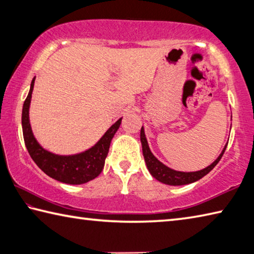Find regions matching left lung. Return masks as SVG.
Here are the masks:
<instances>
[{
	"label": "left lung",
	"instance_id": "8db88e82",
	"mask_svg": "<svg viewBox=\"0 0 254 254\" xmlns=\"http://www.w3.org/2000/svg\"><path fill=\"white\" fill-rule=\"evenodd\" d=\"M140 139L141 143H142V152L144 157V161L147 163V167L149 169V173L151 174L154 178L159 182L163 184L171 185V186H180V185H187L191 184L194 182H197L200 178H203L205 175H207L210 170H212L215 166L217 165L218 161L221 160V158L226 149V145L223 149L222 153L218 156V158L215 160L212 165L206 167L205 169L199 170V171H194V173H183V171H176L168 168V167L163 165L158 159L153 156L152 152L150 151L147 137L144 134L143 127H141V133H140Z\"/></svg>",
	"mask_w": 254,
	"mask_h": 254
}]
</instances>
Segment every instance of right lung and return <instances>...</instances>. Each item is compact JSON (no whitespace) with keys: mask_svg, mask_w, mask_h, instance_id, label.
I'll return each mask as SVG.
<instances>
[{"mask_svg":"<svg viewBox=\"0 0 254 254\" xmlns=\"http://www.w3.org/2000/svg\"><path fill=\"white\" fill-rule=\"evenodd\" d=\"M33 85L34 78L31 81V87H30V92L23 103L22 109L23 139L30 157L46 175L58 182L70 185H80L96 178L102 173L105 158L109 153L111 141L120 127L122 118L118 120L105 132L102 139L87 151L72 154V156H58V154L51 153L37 142L33 136L31 126H30L29 107L30 102H31Z\"/></svg>","mask_w":254,"mask_h":254,"instance_id":"obj_1","label":"right lung"}]
</instances>
